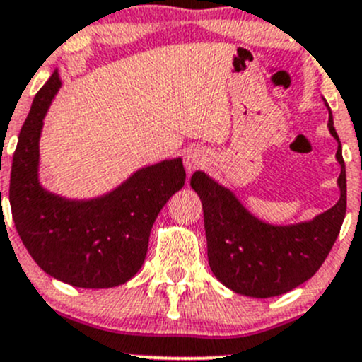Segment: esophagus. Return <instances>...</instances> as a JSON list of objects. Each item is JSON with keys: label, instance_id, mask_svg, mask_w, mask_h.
I'll use <instances>...</instances> for the list:
<instances>
[{"label": "esophagus", "instance_id": "34e87169", "mask_svg": "<svg viewBox=\"0 0 362 362\" xmlns=\"http://www.w3.org/2000/svg\"><path fill=\"white\" fill-rule=\"evenodd\" d=\"M205 162H207V157L198 150H189L188 153L185 155V167L186 170H188V174H192L195 169L204 167Z\"/></svg>", "mask_w": 362, "mask_h": 362}]
</instances>
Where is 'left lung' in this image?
Instances as JSON below:
<instances>
[{
	"instance_id": "obj_1",
	"label": "left lung",
	"mask_w": 362,
	"mask_h": 362,
	"mask_svg": "<svg viewBox=\"0 0 362 362\" xmlns=\"http://www.w3.org/2000/svg\"><path fill=\"white\" fill-rule=\"evenodd\" d=\"M328 129L338 141L340 200L313 221L288 226L264 223L243 207L231 189L205 173L197 170L192 176L189 185L204 205L209 266L229 290L255 298L283 295L313 278L328 257L347 209L345 164L332 110Z\"/></svg>"
}]
</instances>
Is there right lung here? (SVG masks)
Segmentation results:
<instances>
[{
    "label": "right lung",
    "instance_id": "right-lung-1",
    "mask_svg": "<svg viewBox=\"0 0 362 362\" xmlns=\"http://www.w3.org/2000/svg\"><path fill=\"white\" fill-rule=\"evenodd\" d=\"M62 83L58 71L37 91L27 115L10 177L15 228L46 274L79 288H110L141 269L151 226L170 197L185 186L181 158L136 170L107 195L69 200L40 185L42 119Z\"/></svg>",
    "mask_w": 362,
    "mask_h": 362
}]
</instances>
